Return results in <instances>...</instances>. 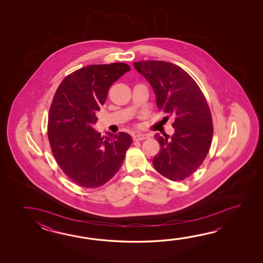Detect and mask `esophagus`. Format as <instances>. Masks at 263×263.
Segmentation results:
<instances>
[{
    "label": "esophagus",
    "instance_id": "34e87169",
    "mask_svg": "<svg viewBox=\"0 0 263 263\" xmlns=\"http://www.w3.org/2000/svg\"><path fill=\"white\" fill-rule=\"evenodd\" d=\"M148 137H149V136H148V134H137L134 135V139L137 140V141H142V140L147 139Z\"/></svg>",
    "mask_w": 263,
    "mask_h": 263
}]
</instances>
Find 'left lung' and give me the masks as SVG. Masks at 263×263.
Returning <instances> with one entry per match:
<instances>
[{
    "instance_id": "8db88e82",
    "label": "left lung",
    "mask_w": 263,
    "mask_h": 263,
    "mask_svg": "<svg viewBox=\"0 0 263 263\" xmlns=\"http://www.w3.org/2000/svg\"><path fill=\"white\" fill-rule=\"evenodd\" d=\"M134 66L151 84L157 107L174 118L171 136L155 134L161 151L153 165L173 181L186 179L200 166L212 144L213 118L207 101L195 80L172 63L141 61Z\"/></svg>"
}]
</instances>
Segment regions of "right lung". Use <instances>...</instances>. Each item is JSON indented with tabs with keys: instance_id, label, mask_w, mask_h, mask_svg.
<instances>
[{
	"instance_id": "obj_1",
	"label": "right lung",
	"mask_w": 263,
	"mask_h": 263,
	"mask_svg": "<svg viewBox=\"0 0 263 263\" xmlns=\"http://www.w3.org/2000/svg\"><path fill=\"white\" fill-rule=\"evenodd\" d=\"M129 70L124 63L83 67L64 79L53 97L48 121L50 148L64 173L79 186L106 183L133 143L129 134L104 137L94 129L110 86Z\"/></svg>"
}]
</instances>
